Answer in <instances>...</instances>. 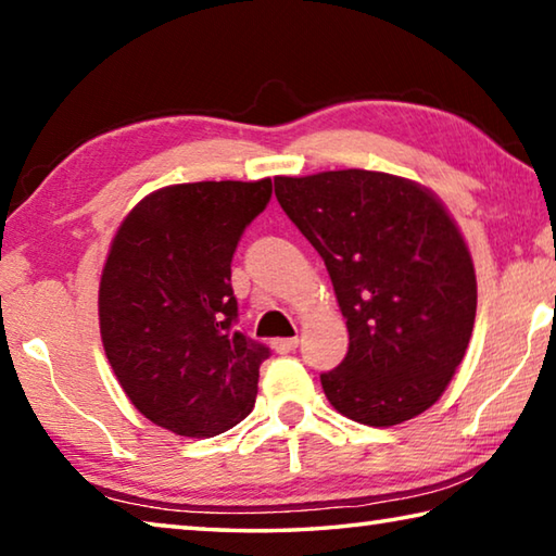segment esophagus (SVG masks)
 Returning <instances> with one entry per match:
<instances>
[{"instance_id": "1", "label": "esophagus", "mask_w": 556, "mask_h": 556, "mask_svg": "<svg viewBox=\"0 0 556 556\" xmlns=\"http://www.w3.org/2000/svg\"><path fill=\"white\" fill-rule=\"evenodd\" d=\"M271 348H275L279 355L291 353L299 348V338H277V341H271Z\"/></svg>"}]
</instances>
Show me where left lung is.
I'll return each mask as SVG.
<instances>
[{
	"label": "left lung",
	"instance_id": "8db88e82",
	"mask_svg": "<svg viewBox=\"0 0 556 556\" xmlns=\"http://www.w3.org/2000/svg\"><path fill=\"white\" fill-rule=\"evenodd\" d=\"M275 193L314 244L348 326V353L321 375L328 402L368 427L434 404L464 361L476 269L456 220L412 178L343 168L277 176Z\"/></svg>",
	"mask_w": 556,
	"mask_h": 556
}]
</instances>
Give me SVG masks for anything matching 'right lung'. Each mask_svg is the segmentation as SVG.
I'll return each mask as SVG.
<instances>
[{
    "mask_svg": "<svg viewBox=\"0 0 556 556\" xmlns=\"http://www.w3.org/2000/svg\"><path fill=\"white\" fill-rule=\"evenodd\" d=\"M271 178L174 184L119 223L102 267V348L129 402L156 427L208 439L255 407L269 351L235 331L230 262L265 211Z\"/></svg>",
    "mask_w": 556,
    "mask_h": 556,
    "instance_id": "1",
    "label": "right lung"
}]
</instances>
